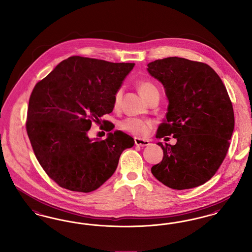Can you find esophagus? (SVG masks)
Masks as SVG:
<instances>
[{"mask_svg": "<svg viewBox=\"0 0 252 252\" xmlns=\"http://www.w3.org/2000/svg\"><path fill=\"white\" fill-rule=\"evenodd\" d=\"M134 144H135L136 146H140V147H145V146L150 145V143H149L148 140L142 139V138H138V137H135V138H134Z\"/></svg>", "mask_w": 252, "mask_h": 252, "instance_id": "esophagus-1", "label": "esophagus"}]
</instances>
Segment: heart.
Instances as JSON below:
<instances>
[{
    "label": "heart",
    "instance_id": "1",
    "mask_svg": "<svg viewBox=\"0 0 252 252\" xmlns=\"http://www.w3.org/2000/svg\"><path fill=\"white\" fill-rule=\"evenodd\" d=\"M136 87L138 88L141 96L147 100L152 95H154V93H159L157 87L150 80L142 79L137 81ZM122 93H123V89L121 88H118L113 95V105L115 108H118L121 104ZM151 126H152L151 122L135 119V118H126L125 120L121 121L119 124V127L122 131H128L138 136L145 135L150 130Z\"/></svg>",
    "mask_w": 252,
    "mask_h": 252
}]
</instances>
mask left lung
Segmentation results:
<instances>
[{"instance_id": "obj_1", "label": "left lung", "mask_w": 252, "mask_h": 252, "mask_svg": "<svg viewBox=\"0 0 252 252\" xmlns=\"http://www.w3.org/2000/svg\"><path fill=\"white\" fill-rule=\"evenodd\" d=\"M148 71L163 84L169 101L156 137L177 139L173 146L158 142L164 157L152 173L172 189L201 186L216 174L230 147L234 114L226 87L207 64L181 57L155 60Z\"/></svg>"}]
</instances>
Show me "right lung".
Segmentation results:
<instances>
[{
	"instance_id": "right-lung-1",
	"label": "right lung",
	"mask_w": 252,
	"mask_h": 252,
	"mask_svg": "<svg viewBox=\"0 0 252 252\" xmlns=\"http://www.w3.org/2000/svg\"><path fill=\"white\" fill-rule=\"evenodd\" d=\"M133 66L71 56L34 86L26 131L37 161L60 187L96 190L114 174L122 152L133 146L121 131L104 140L88 136L93 122H107L100 118L113 111V95Z\"/></svg>"
}]
</instances>
